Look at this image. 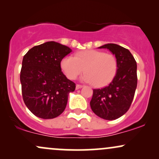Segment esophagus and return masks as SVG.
I'll use <instances>...</instances> for the list:
<instances>
[{"label":"esophagus","mask_w":159,"mask_h":159,"mask_svg":"<svg viewBox=\"0 0 159 159\" xmlns=\"http://www.w3.org/2000/svg\"><path fill=\"white\" fill-rule=\"evenodd\" d=\"M82 87H83V86H82V85H80V84H76L75 88H76V90H79V89L82 88Z\"/></svg>","instance_id":"1"}]
</instances>
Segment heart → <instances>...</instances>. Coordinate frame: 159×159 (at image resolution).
Listing matches in <instances>:
<instances>
[{"label": "heart", "mask_w": 159, "mask_h": 159, "mask_svg": "<svg viewBox=\"0 0 159 159\" xmlns=\"http://www.w3.org/2000/svg\"><path fill=\"white\" fill-rule=\"evenodd\" d=\"M61 68L67 78L75 80L81 73V80L90 82L94 87L107 85L112 81L117 70V61L112 54L98 50H86L78 52L73 57L62 59Z\"/></svg>", "instance_id": "heart-1"}]
</instances>
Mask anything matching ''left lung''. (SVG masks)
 <instances>
[{
  "instance_id": "8db88e82",
  "label": "left lung",
  "mask_w": 159,
  "mask_h": 159,
  "mask_svg": "<svg viewBox=\"0 0 159 159\" xmlns=\"http://www.w3.org/2000/svg\"><path fill=\"white\" fill-rule=\"evenodd\" d=\"M98 48H107L114 54L117 70L107 87L94 89L90 107L99 117L114 120L125 114L132 102L138 83L137 63L131 52L120 45L108 43Z\"/></svg>"
}]
</instances>
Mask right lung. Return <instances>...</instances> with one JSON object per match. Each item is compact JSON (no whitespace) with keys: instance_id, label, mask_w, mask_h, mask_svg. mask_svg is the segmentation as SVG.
<instances>
[{"instance_id":"obj_1","label":"right lung","mask_w":159,"mask_h":159,"mask_svg":"<svg viewBox=\"0 0 159 159\" xmlns=\"http://www.w3.org/2000/svg\"><path fill=\"white\" fill-rule=\"evenodd\" d=\"M72 52L69 47L51 41L33 47L24 56L20 81L23 100L35 116L53 119L66 106L75 84L62 72L61 62Z\"/></svg>"}]
</instances>
